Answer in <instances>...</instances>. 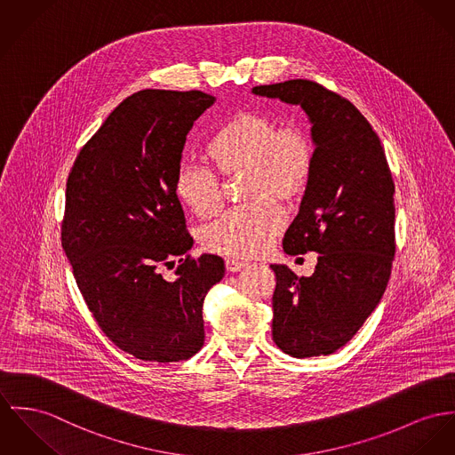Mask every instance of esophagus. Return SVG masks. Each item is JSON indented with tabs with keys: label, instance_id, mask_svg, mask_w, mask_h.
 Segmentation results:
<instances>
[{
	"label": "esophagus",
	"instance_id": "34e87169",
	"mask_svg": "<svg viewBox=\"0 0 455 455\" xmlns=\"http://www.w3.org/2000/svg\"><path fill=\"white\" fill-rule=\"evenodd\" d=\"M245 265H247L245 261H241V259H235V258H228V259L225 261V267H227V270H228L230 274H235V272L243 270Z\"/></svg>",
	"mask_w": 455,
	"mask_h": 455
}]
</instances>
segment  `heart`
<instances>
[{
    "label": "heart",
    "instance_id": "obj_1",
    "mask_svg": "<svg viewBox=\"0 0 455 455\" xmlns=\"http://www.w3.org/2000/svg\"><path fill=\"white\" fill-rule=\"evenodd\" d=\"M206 154L221 176L245 173L243 196L251 204L228 211L211 223L203 244L218 254L251 258L268 249L283 228L275 201L296 203L314 173V141L299 124L279 123L244 110L228 119L208 141ZM176 197L199 218H211L223 204L218 175L201 164L183 163L175 175Z\"/></svg>",
    "mask_w": 455,
    "mask_h": 455
}]
</instances>
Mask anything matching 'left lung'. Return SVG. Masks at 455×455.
<instances>
[{"mask_svg": "<svg viewBox=\"0 0 455 455\" xmlns=\"http://www.w3.org/2000/svg\"><path fill=\"white\" fill-rule=\"evenodd\" d=\"M301 105L315 143L314 173L283 235L291 256L318 252L312 277L270 265L272 336L296 358L345 347L385 294L395 258V183L378 133L341 95L308 79L252 88Z\"/></svg>", "mask_w": 455, "mask_h": 455, "instance_id": "obj_1", "label": "left lung"}]
</instances>
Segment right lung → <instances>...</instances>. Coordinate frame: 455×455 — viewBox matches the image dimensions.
Returning <instances> with one entry per match:
<instances>
[{
	"instance_id": "right-lung-1",
	"label": "right lung",
	"mask_w": 455,
	"mask_h": 455,
	"mask_svg": "<svg viewBox=\"0 0 455 455\" xmlns=\"http://www.w3.org/2000/svg\"><path fill=\"white\" fill-rule=\"evenodd\" d=\"M208 93L141 90L84 143L68 178L62 247L105 336L145 362L187 360L204 345L203 303L223 279L220 256L192 258L176 197L187 133ZM178 259L177 279L160 268Z\"/></svg>"
}]
</instances>
